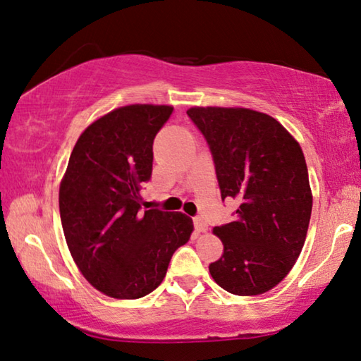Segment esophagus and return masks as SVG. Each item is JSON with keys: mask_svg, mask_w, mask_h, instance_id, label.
<instances>
[{"mask_svg": "<svg viewBox=\"0 0 361 361\" xmlns=\"http://www.w3.org/2000/svg\"><path fill=\"white\" fill-rule=\"evenodd\" d=\"M194 228H195V231H197V232H207V231H209V226H207L205 219L200 218V216L194 218Z\"/></svg>", "mask_w": 361, "mask_h": 361, "instance_id": "esophagus-1", "label": "esophagus"}]
</instances>
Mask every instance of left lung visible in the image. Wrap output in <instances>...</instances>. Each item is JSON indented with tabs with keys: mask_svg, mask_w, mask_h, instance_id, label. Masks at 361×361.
<instances>
[{
	"mask_svg": "<svg viewBox=\"0 0 361 361\" xmlns=\"http://www.w3.org/2000/svg\"><path fill=\"white\" fill-rule=\"evenodd\" d=\"M215 162L221 199L235 219L213 228L223 255L209 271L237 296L262 295L288 276L301 255L312 213L302 149L277 119L250 108L192 106Z\"/></svg>",
	"mask_w": 361,
	"mask_h": 361,
	"instance_id": "8db88e82",
	"label": "left lung"
}]
</instances>
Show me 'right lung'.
I'll list each match as a JSON object with an SVG mask.
<instances>
[{"instance_id":"right-lung-1","label":"right lung","mask_w":361,"mask_h":361,"mask_svg":"<svg viewBox=\"0 0 361 361\" xmlns=\"http://www.w3.org/2000/svg\"><path fill=\"white\" fill-rule=\"evenodd\" d=\"M173 106L135 103L94 121L71 151L59 207L66 245L87 282L116 299H138L166 277L194 231L181 212H142L152 142Z\"/></svg>"}]
</instances>
